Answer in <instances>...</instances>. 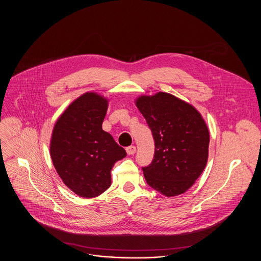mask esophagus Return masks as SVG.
Instances as JSON below:
<instances>
[{"mask_svg":"<svg viewBox=\"0 0 261 261\" xmlns=\"http://www.w3.org/2000/svg\"><path fill=\"white\" fill-rule=\"evenodd\" d=\"M126 151H127L128 155H134L136 153V146H134V145L127 146L126 147Z\"/></svg>","mask_w":261,"mask_h":261,"instance_id":"34e87169","label":"esophagus"}]
</instances>
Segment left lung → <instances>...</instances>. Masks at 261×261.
Wrapping results in <instances>:
<instances>
[{"instance_id": "left-lung-1", "label": "left lung", "mask_w": 261, "mask_h": 261, "mask_svg": "<svg viewBox=\"0 0 261 261\" xmlns=\"http://www.w3.org/2000/svg\"><path fill=\"white\" fill-rule=\"evenodd\" d=\"M136 105L155 141L152 163L142 167L147 185L171 197L187 191L203 171L210 133L198 111L167 93L141 96Z\"/></svg>"}]
</instances>
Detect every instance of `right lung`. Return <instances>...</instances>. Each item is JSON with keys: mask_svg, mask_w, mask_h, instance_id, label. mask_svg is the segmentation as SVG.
I'll list each match as a JSON object with an SVG mask.
<instances>
[{"mask_svg": "<svg viewBox=\"0 0 261 261\" xmlns=\"http://www.w3.org/2000/svg\"><path fill=\"white\" fill-rule=\"evenodd\" d=\"M107 100L87 93L72 102L57 121L50 142L53 163L74 193L92 198L110 187V171L127 153L102 130Z\"/></svg>", "mask_w": 261, "mask_h": 261, "instance_id": "add662e5", "label": "right lung"}]
</instances>
